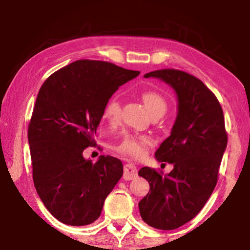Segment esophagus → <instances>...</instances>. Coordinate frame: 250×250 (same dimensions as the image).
<instances>
[{
    "mask_svg": "<svg viewBox=\"0 0 250 250\" xmlns=\"http://www.w3.org/2000/svg\"><path fill=\"white\" fill-rule=\"evenodd\" d=\"M124 170H125V172H124V180H125V181L133 180L134 177L138 175L137 167H135L132 163L125 164Z\"/></svg>",
    "mask_w": 250,
    "mask_h": 250,
    "instance_id": "esophagus-1",
    "label": "esophagus"
}]
</instances>
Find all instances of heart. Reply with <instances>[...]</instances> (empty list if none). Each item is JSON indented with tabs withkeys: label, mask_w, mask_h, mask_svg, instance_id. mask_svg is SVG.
<instances>
[{
	"label": "heart",
	"mask_w": 250,
	"mask_h": 250,
	"mask_svg": "<svg viewBox=\"0 0 250 250\" xmlns=\"http://www.w3.org/2000/svg\"><path fill=\"white\" fill-rule=\"evenodd\" d=\"M141 99L150 115L155 112L164 111L167 107L166 100L159 92L146 90L141 92ZM121 113V103L119 96H112L105 103L104 107V118L109 122L119 120ZM151 146V141L145 135L124 134L120 142L116 146V150L121 154L130 156L132 159H140L146 153L147 147Z\"/></svg>",
	"instance_id": "b5f03b06"
}]
</instances>
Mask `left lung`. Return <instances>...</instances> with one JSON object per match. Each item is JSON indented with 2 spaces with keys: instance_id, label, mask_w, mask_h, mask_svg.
<instances>
[{
  "instance_id": "obj_1",
  "label": "left lung",
  "mask_w": 250,
  "mask_h": 250,
  "mask_svg": "<svg viewBox=\"0 0 250 250\" xmlns=\"http://www.w3.org/2000/svg\"><path fill=\"white\" fill-rule=\"evenodd\" d=\"M145 77L162 79L179 100L171 135L155 152L156 159L174 168L168 174L151 167L139 171L150 184L149 193L139 202L142 219L151 227L172 230L200 213L217 184L227 146L225 121L216 96L195 76L167 68Z\"/></svg>"
}]
</instances>
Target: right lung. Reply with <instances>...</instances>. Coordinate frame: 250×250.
<instances>
[{
	"label": "right lung",
	"mask_w": 250,
	"mask_h": 250,
	"mask_svg": "<svg viewBox=\"0 0 250 250\" xmlns=\"http://www.w3.org/2000/svg\"><path fill=\"white\" fill-rule=\"evenodd\" d=\"M139 74L112 62L80 59L42 84L27 131L33 181L59 222L71 226L94 223L124 174L119 159L101 155L92 163L83 152L97 146L94 134L105 103Z\"/></svg>",
	"instance_id": "right-lung-1"
}]
</instances>
